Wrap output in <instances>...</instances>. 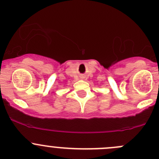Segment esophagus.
I'll return each mask as SVG.
<instances>
[{"label":"esophagus","mask_w":159,"mask_h":159,"mask_svg":"<svg viewBox=\"0 0 159 159\" xmlns=\"http://www.w3.org/2000/svg\"><path fill=\"white\" fill-rule=\"evenodd\" d=\"M82 78H83V77H82Z\"/></svg>","instance_id":"1"}]
</instances>
